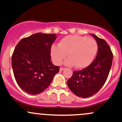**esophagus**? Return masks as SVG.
I'll list each match as a JSON object with an SVG mask.
<instances>
[{
	"mask_svg": "<svg viewBox=\"0 0 122 122\" xmlns=\"http://www.w3.org/2000/svg\"><path fill=\"white\" fill-rule=\"evenodd\" d=\"M64 69H65V68H64L61 67V68H60V71H64Z\"/></svg>",
	"mask_w": 122,
	"mask_h": 122,
	"instance_id": "34e87169",
	"label": "esophagus"
}]
</instances>
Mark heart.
Listing matches in <instances>:
<instances>
[{"label": "heart", "instance_id": "obj_1", "mask_svg": "<svg viewBox=\"0 0 122 122\" xmlns=\"http://www.w3.org/2000/svg\"><path fill=\"white\" fill-rule=\"evenodd\" d=\"M97 51L96 41L90 37L80 35H68L63 37L58 45H52L50 54L53 62L60 65L66 57L64 65L77 68L87 67L93 61Z\"/></svg>", "mask_w": 122, "mask_h": 122}]
</instances>
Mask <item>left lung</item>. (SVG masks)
<instances>
[{"instance_id": "left-lung-1", "label": "left lung", "mask_w": 122, "mask_h": 122, "mask_svg": "<svg viewBox=\"0 0 122 122\" xmlns=\"http://www.w3.org/2000/svg\"><path fill=\"white\" fill-rule=\"evenodd\" d=\"M98 45L96 59L81 71H73L67 81L69 89L76 96L87 98L93 96L102 88L106 81L112 66L113 54L106 41L94 34Z\"/></svg>"}]
</instances>
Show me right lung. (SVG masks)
<instances>
[{
	"instance_id": "add662e5",
	"label": "right lung",
	"mask_w": 122,
	"mask_h": 122,
	"mask_svg": "<svg viewBox=\"0 0 122 122\" xmlns=\"http://www.w3.org/2000/svg\"><path fill=\"white\" fill-rule=\"evenodd\" d=\"M57 35L37 33L22 39L11 58L14 77L21 89L36 95L46 90L59 72L51 61L50 49Z\"/></svg>"
}]
</instances>
